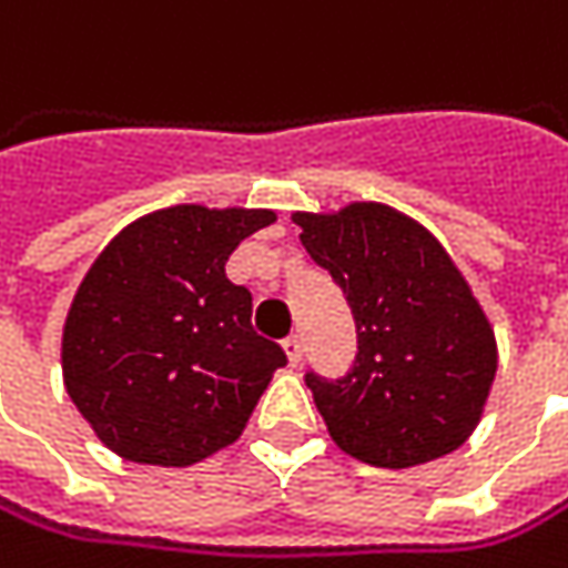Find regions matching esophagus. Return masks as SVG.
<instances>
[{
    "instance_id": "34e87169",
    "label": "esophagus",
    "mask_w": 568,
    "mask_h": 568,
    "mask_svg": "<svg viewBox=\"0 0 568 568\" xmlns=\"http://www.w3.org/2000/svg\"><path fill=\"white\" fill-rule=\"evenodd\" d=\"M284 352H287L291 367H297L300 357H303V342H300V335H287V338H284Z\"/></svg>"
}]
</instances>
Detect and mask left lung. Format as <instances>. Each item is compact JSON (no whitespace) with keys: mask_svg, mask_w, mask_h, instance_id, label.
<instances>
[{"mask_svg":"<svg viewBox=\"0 0 568 568\" xmlns=\"http://www.w3.org/2000/svg\"><path fill=\"white\" fill-rule=\"evenodd\" d=\"M294 223L355 313V367L342 381L306 374L332 440L386 469L457 450L483 418L498 348L447 248L418 220L377 201L297 211Z\"/></svg>","mask_w":568,"mask_h":568,"instance_id":"1","label":"left lung"}]
</instances>
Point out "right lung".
I'll list each match as a JSON object with an SVG mask.
<instances>
[{
  "instance_id": "1",
  "label": "right lung",
  "mask_w": 568,
  "mask_h": 568,
  "mask_svg": "<svg viewBox=\"0 0 568 568\" xmlns=\"http://www.w3.org/2000/svg\"><path fill=\"white\" fill-rule=\"evenodd\" d=\"M274 211L175 204L128 223L85 271L63 326V383L118 457L191 467L240 438L287 364L226 277Z\"/></svg>"
}]
</instances>
